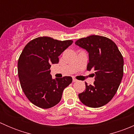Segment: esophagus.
<instances>
[{
  "label": "esophagus",
  "mask_w": 134,
  "mask_h": 134,
  "mask_svg": "<svg viewBox=\"0 0 134 134\" xmlns=\"http://www.w3.org/2000/svg\"><path fill=\"white\" fill-rule=\"evenodd\" d=\"M77 81H78V80H77L76 78H72V82H77Z\"/></svg>",
  "instance_id": "esophagus-1"
}]
</instances>
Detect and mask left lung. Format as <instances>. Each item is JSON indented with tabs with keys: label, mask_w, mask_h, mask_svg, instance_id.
I'll return each mask as SVG.
<instances>
[{
	"label": "left lung",
	"mask_w": 134,
	"mask_h": 134,
	"mask_svg": "<svg viewBox=\"0 0 134 134\" xmlns=\"http://www.w3.org/2000/svg\"><path fill=\"white\" fill-rule=\"evenodd\" d=\"M76 45L89 53L87 71H94L93 85L86 83V90L78 94L81 102L90 108L104 106L112 99L123 76V57L110 39L92 35L79 39Z\"/></svg>",
	"instance_id": "obj_1"
}]
</instances>
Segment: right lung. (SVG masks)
<instances>
[{"mask_svg": "<svg viewBox=\"0 0 134 134\" xmlns=\"http://www.w3.org/2000/svg\"><path fill=\"white\" fill-rule=\"evenodd\" d=\"M72 42L40 37L28 43L21 52L17 64L20 83L26 97L37 107L47 109L58 104L72 82L71 76L52 79L50 68Z\"/></svg>", "mask_w": 134, "mask_h": 134, "instance_id": "add662e5", "label": "right lung"}]
</instances>
